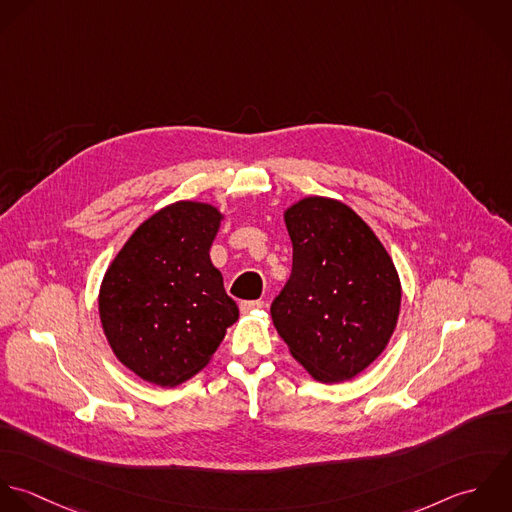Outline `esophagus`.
Listing matches in <instances>:
<instances>
[{"mask_svg": "<svg viewBox=\"0 0 512 512\" xmlns=\"http://www.w3.org/2000/svg\"><path fill=\"white\" fill-rule=\"evenodd\" d=\"M265 307L263 301H241L239 303V310L241 312H251V310H257V308Z\"/></svg>", "mask_w": 512, "mask_h": 512, "instance_id": "1", "label": "esophagus"}]
</instances>
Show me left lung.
Wrapping results in <instances>:
<instances>
[{"label":"left lung","mask_w":512,"mask_h":512,"mask_svg":"<svg viewBox=\"0 0 512 512\" xmlns=\"http://www.w3.org/2000/svg\"><path fill=\"white\" fill-rule=\"evenodd\" d=\"M293 271L271 305L291 354L318 382H344L386 348L400 314L398 271L348 205L305 198L285 211Z\"/></svg>","instance_id":"8db88e82"}]
</instances>
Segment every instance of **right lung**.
Returning a JSON list of instances; mask_svg holds the SVG:
<instances>
[{"mask_svg": "<svg viewBox=\"0 0 512 512\" xmlns=\"http://www.w3.org/2000/svg\"><path fill=\"white\" fill-rule=\"evenodd\" d=\"M219 223L211 205H168L130 235L104 275V334L146 382L176 386L198 374L239 316L209 259Z\"/></svg>", "mask_w": 512, "mask_h": 512, "instance_id": "right-lung-1", "label": "right lung"}]
</instances>
